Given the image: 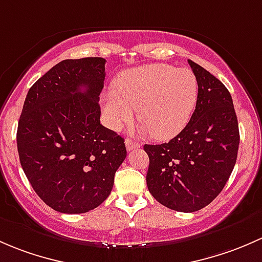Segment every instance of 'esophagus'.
Segmentation results:
<instances>
[{
    "mask_svg": "<svg viewBox=\"0 0 262 262\" xmlns=\"http://www.w3.org/2000/svg\"><path fill=\"white\" fill-rule=\"evenodd\" d=\"M125 144H126V149H127L128 151H131V150H134V149H137V147L141 146V145H140L139 142L132 141V140H130V139H126L125 140Z\"/></svg>",
    "mask_w": 262,
    "mask_h": 262,
    "instance_id": "obj_1",
    "label": "esophagus"
}]
</instances>
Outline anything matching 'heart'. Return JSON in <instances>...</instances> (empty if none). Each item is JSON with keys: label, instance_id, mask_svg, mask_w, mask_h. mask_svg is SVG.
Masks as SVG:
<instances>
[{"label": "heart", "instance_id": "obj_1", "mask_svg": "<svg viewBox=\"0 0 262 262\" xmlns=\"http://www.w3.org/2000/svg\"><path fill=\"white\" fill-rule=\"evenodd\" d=\"M198 83L187 68L147 64L121 73L115 91L102 97V110L115 130L128 125L139 108L145 130L155 139L177 136L189 122L196 104Z\"/></svg>", "mask_w": 262, "mask_h": 262}]
</instances>
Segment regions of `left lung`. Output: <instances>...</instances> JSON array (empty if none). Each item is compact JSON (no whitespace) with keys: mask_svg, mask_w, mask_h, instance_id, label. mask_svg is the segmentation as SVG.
Returning a JSON list of instances; mask_svg holds the SVG:
<instances>
[{"mask_svg":"<svg viewBox=\"0 0 262 262\" xmlns=\"http://www.w3.org/2000/svg\"><path fill=\"white\" fill-rule=\"evenodd\" d=\"M198 83L188 125L161 145H145L151 195L177 212L204 208L222 191L234 168L239 132L233 102L220 79L188 60Z\"/></svg>","mask_w":262,"mask_h":262,"instance_id":"obj_1","label":"left lung"}]
</instances>
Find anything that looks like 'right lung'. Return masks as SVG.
Listing matches in <instances>:
<instances>
[{
	"label": "right lung",
	"mask_w": 262,
	"mask_h": 262,
	"mask_svg": "<svg viewBox=\"0 0 262 262\" xmlns=\"http://www.w3.org/2000/svg\"><path fill=\"white\" fill-rule=\"evenodd\" d=\"M103 58L67 59L29 90L17 150L32 189L54 211L85 213L111 193L125 140L101 125Z\"/></svg>",
	"instance_id": "1"
}]
</instances>
